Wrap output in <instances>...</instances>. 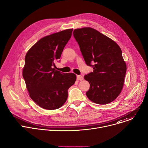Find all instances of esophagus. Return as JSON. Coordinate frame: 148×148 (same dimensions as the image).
<instances>
[{
  "mask_svg": "<svg viewBox=\"0 0 148 148\" xmlns=\"http://www.w3.org/2000/svg\"><path fill=\"white\" fill-rule=\"evenodd\" d=\"M77 79L78 81H82L83 79V77L81 75H77Z\"/></svg>",
  "mask_w": 148,
  "mask_h": 148,
  "instance_id": "1",
  "label": "esophagus"
}]
</instances>
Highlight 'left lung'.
<instances>
[{
	"label": "left lung",
	"instance_id": "8db88e82",
	"mask_svg": "<svg viewBox=\"0 0 148 148\" xmlns=\"http://www.w3.org/2000/svg\"><path fill=\"white\" fill-rule=\"evenodd\" d=\"M73 36L87 65L94 69L84 76L90 85L87 97L100 105L112 102L122 90L126 71L121 48L114 40L91 27L75 29Z\"/></svg>",
	"mask_w": 148,
	"mask_h": 148
}]
</instances>
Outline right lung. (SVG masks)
I'll return each mask as SVG.
<instances>
[{
	"mask_svg": "<svg viewBox=\"0 0 148 148\" xmlns=\"http://www.w3.org/2000/svg\"><path fill=\"white\" fill-rule=\"evenodd\" d=\"M73 30L41 38L26 55L23 77L27 91L30 98L44 109L60 108L67 101L69 88L75 82V74L63 73L53 68L70 39Z\"/></svg>",
	"mask_w": 148,
	"mask_h": 148,
	"instance_id": "right-lung-1",
	"label": "right lung"
}]
</instances>
